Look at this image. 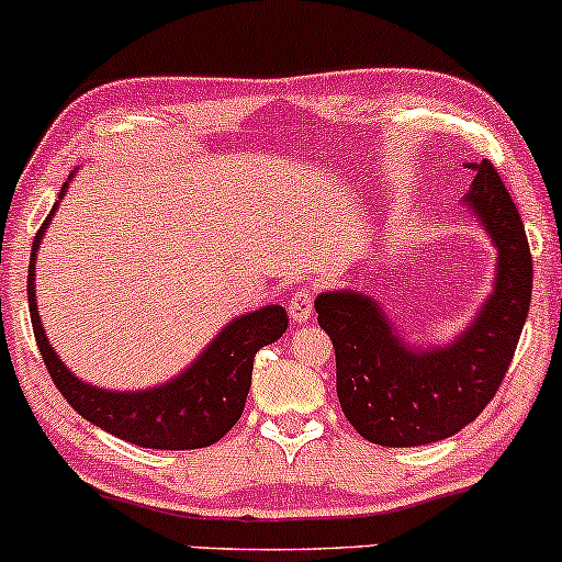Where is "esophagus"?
I'll return each instance as SVG.
<instances>
[{
    "label": "esophagus",
    "instance_id": "esophagus-1",
    "mask_svg": "<svg viewBox=\"0 0 562 562\" xmlns=\"http://www.w3.org/2000/svg\"><path fill=\"white\" fill-rule=\"evenodd\" d=\"M288 314L293 317V322H308L314 314V290L301 288L290 295L288 301Z\"/></svg>",
    "mask_w": 562,
    "mask_h": 562
}]
</instances>
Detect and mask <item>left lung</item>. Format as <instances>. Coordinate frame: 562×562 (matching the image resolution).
Returning <instances> with one entry per match:
<instances>
[{
    "mask_svg": "<svg viewBox=\"0 0 562 562\" xmlns=\"http://www.w3.org/2000/svg\"><path fill=\"white\" fill-rule=\"evenodd\" d=\"M465 203L499 248L494 295L457 344L425 353L406 346L370 299L351 290L317 299L335 348V389L346 420L380 447H420L454 436L486 409L505 380L531 306L533 261L524 222L492 160L470 164Z\"/></svg>",
    "mask_w": 562,
    "mask_h": 562,
    "instance_id": "left-lung-1",
    "label": "left lung"
}]
</instances>
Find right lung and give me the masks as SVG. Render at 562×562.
Masks as SVG:
<instances>
[{"mask_svg": "<svg viewBox=\"0 0 562 562\" xmlns=\"http://www.w3.org/2000/svg\"><path fill=\"white\" fill-rule=\"evenodd\" d=\"M66 192V184H63ZM55 209L49 211L34 237V254L29 263V308L31 325L44 364L57 391L66 396L83 420L97 428L137 443L145 449H203L218 441L240 420L245 396L254 375L256 351L274 344L288 330V314L282 306H267L248 317L235 319L218 333V338L205 348L190 370L173 378L171 383L153 391L115 393L100 391L94 385L81 383L55 357L47 335L42 330V319L36 314L34 295V261L36 248L47 229Z\"/></svg>", "mask_w": 562, "mask_h": 562, "instance_id": "right-lung-1", "label": "right lung"}]
</instances>
